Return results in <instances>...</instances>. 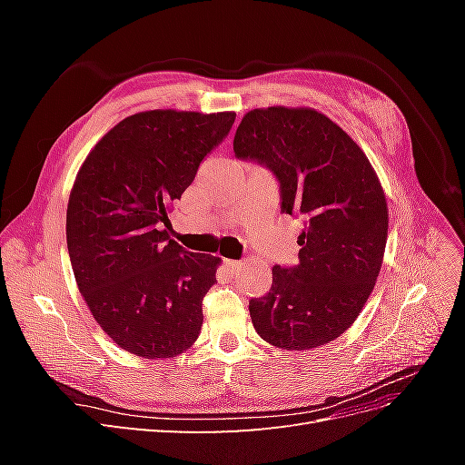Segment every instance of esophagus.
<instances>
[{"label": "esophagus", "instance_id": "1", "mask_svg": "<svg viewBox=\"0 0 465 465\" xmlns=\"http://www.w3.org/2000/svg\"><path fill=\"white\" fill-rule=\"evenodd\" d=\"M223 263H224V267H227L231 273L241 272V267H242V262H238V260H224Z\"/></svg>", "mask_w": 465, "mask_h": 465}]
</instances>
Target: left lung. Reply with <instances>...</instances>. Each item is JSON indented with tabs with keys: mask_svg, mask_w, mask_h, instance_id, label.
<instances>
[{
	"mask_svg": "<svg viewBox=\"0 0 465 465\" xmlns=\"http://www.w3.org/2000/svg\"><path fill=\"white\" fill-rule=\"evenodd\" d=\"M234 157L265 166L281 213L304 223L299 263L273 265L270 292L250 299L262 340L306 351L340 337L362 311L380 273L388 207L367 154L312 108L250 110Z\"/></svg>",
	"mask_w": 465,
	"mask_h": 465,
	"instance_id": "1",
	"label": "left lung"
}]
</instances>
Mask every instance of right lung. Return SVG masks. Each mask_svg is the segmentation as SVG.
Returning <instances> with one entry per match:
<instances>
[{"label":"right lung","instance_id":"obj_1","mask_svg":"<svg viewBox=\"0 0 465 465\" xmlns=\"http://www.w3.org/2000/svg\"><path fill=\"white\" fill-rule=\"evenodd\" d=\"M236 114L151 110L94 145L67 203V250L77 287L114 343L145 359L186 351L219 258L168 238V205L192 184Z\"/></svg>","mask_w":465,"mask_h":465}]
</instances>
